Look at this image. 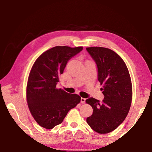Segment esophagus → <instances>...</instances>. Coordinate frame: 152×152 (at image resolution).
Here are the masks:
<instances>
[{"mask_svg": "<svg viewBox=\"0 0 152 152\" xmlns=\"http://www.w3.org/2000/svg\"><path fill=\"white\" fill-rule=\"evenodd\" d=\"M80 102H81V103H85V102H86V99H84V98H81Z\"/></svg>", "mask_w": 152, "mask_h": 152, "instance_id": "esophagus-1", "label": "esophagus"}]
</instances>
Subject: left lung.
<instances>
[{"label":"left lung","instance_id":"8db88e82","mask_svg":"<svg viewBox=\"0 0 152 152\" xmlns=\"http://www.w3.org/2000/svg\"><path fill=\"white\" fill-rule=\"evenodd\" d=\"M86 50L96 63L104 94L102 102L92 97L86 100L93 109L86 122L95 132L104 134L117 129L127 117L132 100V81L125 63L115 51L101 47Z\"/></svg>","mask_w":152,"mask_h":152}]
</instances>
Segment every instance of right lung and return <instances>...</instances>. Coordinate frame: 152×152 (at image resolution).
<instances>
[{
    "instance_id": "right-lung-1",
    "label": "right lung",
    "mask_w": 152,
    "mask_h": 152,
    "mask_svg": "<svg viewBox=\"0 0 152 152\" xmlns=\"http://www.w3.org/2000/svg\"><path fill=\"white\" fill-rule=\"evenodd\" d=\"M82 50L56 46L43 53L33 64L27 82V101L32 116L42 127L52 129L60 124L69 110L80 102L79 95L57 89L56 85L68 61Z\"/></svg>"
}]
</instances>
